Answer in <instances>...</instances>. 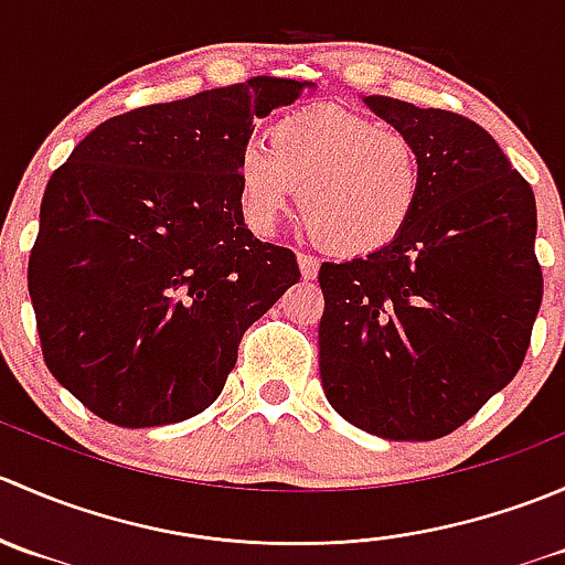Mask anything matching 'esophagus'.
Segmentation results:
<instances>
[{
  "instance_id": "obj_1",
  "label": "esophagus",
  "mask_w": 565,
  "mask_h": 565,
  "mask_svg": "<svg viewBox=\"0 0 565 565\" xmlns=\"http://www.w3.org/2000/svg\"><path fill=\"white\" fill-rule=\"evenodd\" d=\"M298 265H300V276H303V281H315L319 276V262L315 256L298 254Z\"/></svg>"
}]
</instances>
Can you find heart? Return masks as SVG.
<instances>
[{
    "label": "heart",
    "instance_id": "heart-1",
    "mask_svg": "<svg viewBox=\"0 0 565 565\" xmlns=\"http://www.w3.org/2000/svg\"><path fill=\"white\" fill-rule=\"evenodd\" d=\"M243 147L235 163L241 213L270 232L298 188L306 235L335 256L385 248L413 221L426 182L418 141L341 106L300 108Z\"/></svg>",
    "mask_w": 565,
    "mask_h": 565
}]
</instances>
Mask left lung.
<instances>
[{
    "label": "left lung",
    "instance_id": "left-lung-1",
    "mask_svg": "<svg viewBox=\"0 0 565 565\" xmlns=\"http://www.w3.org/2000/svg\"><path fill=\"white\" fill-rule=\"evenodd\" d=\"M363 104L418 141L426 182L396 241L319 267V377L358 429L437 440L525 361L544 292L535 196L472 119L385 95Z\"/></svg>",
    "mask_w": 565,
    "mask_h": 565
}]
</instances>
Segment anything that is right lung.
<instances>
[{
    "label": "right lung",
    "mask_w": 565,
    "mask_h": 565,
    "mask_svg": "<svg viewBox=\"0 0 565 565\" xmlns=\"http://www.w3.org/2000/svg\"><path fill=\"white\" fill-rule=\"evenodd\" d=\"M311 82L256 76L100 122L51 174L30 254L49 372L125 429L218 398L237 344L292 284L289 248L243 221L235 163L254 117Z\"/></svg>",
    "instance_id": "1"
}]
</instances>
